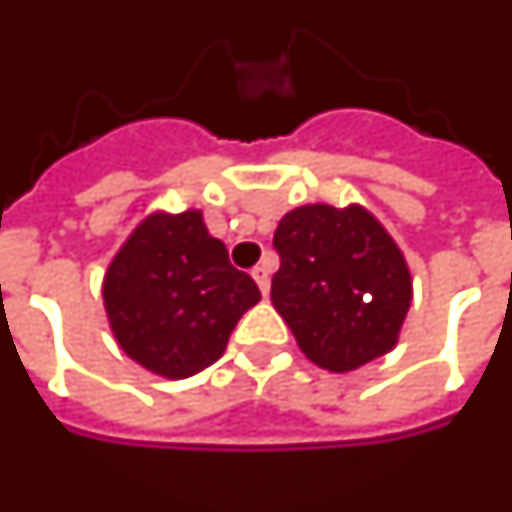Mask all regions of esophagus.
Returning a JSON list of instances; mask_svg holds the SVG:
<instances>
[{
    "instance_id": "1",
    "label": "esophagus",
    "mask_w": 512,
    "mask_h": 512,
    "mask_svg": "<svg viewBox=\"0 0 512 512\" xmlns=\"http://www.w3.org/2000/svg\"><path fill=\"white\" fill-rule=\"evenodd\" d=\"M252 277H255L260 293L266 296L268 288H271V268H268L266 263H263V266H255V268H252Z\"/></svg>"
}]
</instances>
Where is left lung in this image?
<instances>
[{
  "label": "left lung",
  "mask_w": 512,
  "mask_h": 512,
  "mask_svg": "<svg viewBox=\"0 0 512 512\" xmlns=\"http://www.w3.org/2000/svg\"><path fill=\"white\" fill-rule=\"evenodd\" d=\"M271 302L316 366L352 371L385 355L413 285L402 252L363 207L307 205L274 232Z\"/></svg>",
  "instance_id": "1"
}]
</instances>
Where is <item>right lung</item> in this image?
Returning <instances> with one entry per match:
<instances>
[{
    "instance_id": "1",
    "label": "right lung",
    "mask_w": 512,
    "mask_h": 512,
    "mask_svg": "<svg viewBox=\"0 0 512 512\" xmlns=\"http://www.w3.org/2000/svg\"><path fill=\"white\" fill-rule=\"evenodd\" d=\"M257 299L255 280L232 266L196 210L146 219L105 277L107 318L121 349L171 380L213 366Z\"/></svg>"
}]
</instances>
